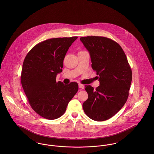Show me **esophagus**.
<instances>
[{
  "label": "esophagus",
  "mask_w": 154,
  "mask_h": 154,
  "mask_svg": "<svg viewBox=\"0 0 154 154\" xmlns=\"http://www.w3.org/2000/svg\"><path fill=\"white\" fill-rule=\"evenodd\" d=\"M79 88H81V89H84L85 87H84V85L79 84Z\"/></svg>",
  "instance_id": "obj_1"
}]
</instances>
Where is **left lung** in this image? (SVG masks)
<instances>
[{"instance_id": "1", "label": "left lung", "mask_w": 154, "mask_h": 154, "mask_svg": "<svg viewBox=\"0 0 154 154\" xmlns=\"http://www.w3.org/2000/svg\"><path fill=\"white\" fill-rule=\"evenodd\" d=\"M80 40L89 52L92 68L100 82L95 89L85 85L88 98L83 109L92 120L104 121L126 103L132 82L131 67L123 50L114 40L99 36L81 37Z\"/></svg>"}]
</instances>
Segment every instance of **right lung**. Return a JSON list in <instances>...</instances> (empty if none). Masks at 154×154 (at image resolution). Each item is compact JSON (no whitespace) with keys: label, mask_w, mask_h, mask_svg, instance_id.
<instances>
[{"label":"right lung","mask_w":154,"mask_h":154,"mask_svg":"<svg viewBox=\"0 0 154 154\" xmlns=\"http://www.w3.org/2000/svg\"><path fill=\"white\" fill-rule=\"evenodd\" d=\"M78 37L55 38L33 47L22 65V88L31 108L45 119L54 120L65 112L69 101L78 91L77 82H56L62 72L66 53Z\"/></svg>","instance_id":"1"}]
</instances>
